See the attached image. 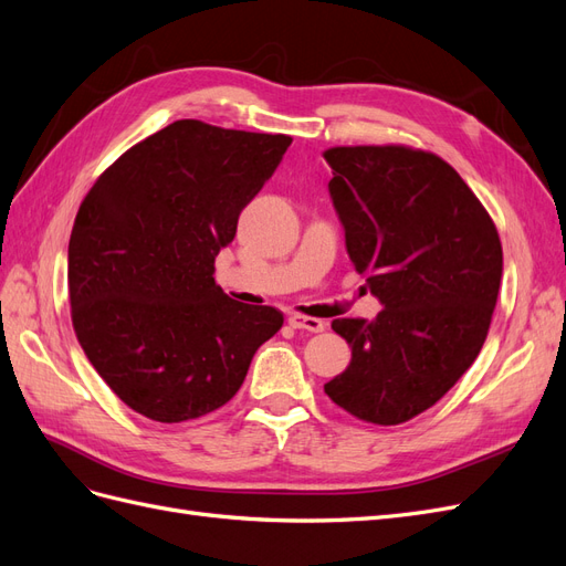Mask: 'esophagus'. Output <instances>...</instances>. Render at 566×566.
<instances>
[{
  "label": "esophagus",
  "mask_w": 566,
  "mask_h": 566,
  "mask_svg": "<svg viewBox=\"0 0 566 566\" xmlns=\"http://www.w3.org/2000/svg\"><path fill=\"white\" fill-rule=\"evenodd\" d=\"M287 323L293 325L295 331H310V333H323V331H325V321H321V318H314V316L290 314Z\"/></svg>",
  "instance_id": "1"
}]
</instances>
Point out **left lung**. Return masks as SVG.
<instances>
[{"label": "left lung", "mask_w": 566, "mask_h": 566, "mask_svg": "<svg viewBox=\"0 0 566 566\" xmlns=\"http://www.w3.org/2000/svg\"><path fill=\"white\" fill-rule=\"evenodd\" d=\"M328 191L354 269L385 310L335 318L352 361L325 394L358 420L401 424L434 406L482 349L503 276L486 208L434 153L335 146Z\"/></svg>", "instance_id": "left-lung-1"}]
</instances>
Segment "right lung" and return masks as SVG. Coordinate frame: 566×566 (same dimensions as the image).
I'll return each instance as SVG.
<instances>
[{
  "label": "right lung",
  "mask_w": 566,
  "mask_h": 566,
  "mask_svg": "<svg viewBox=\"0 0 566 566\" xmlns=\"http://www.w3.org/2000/svg\"><path fill=\"white\" fill-rule=\"evenodd\" d=\"M290 144L177 119L125 150L84 196L67 245L73 328L136 413H212L281 331L279 310L235 302L214 283V256Z\"/></svg>",
  "instance_id": "obj_1"
}]
</instances>
